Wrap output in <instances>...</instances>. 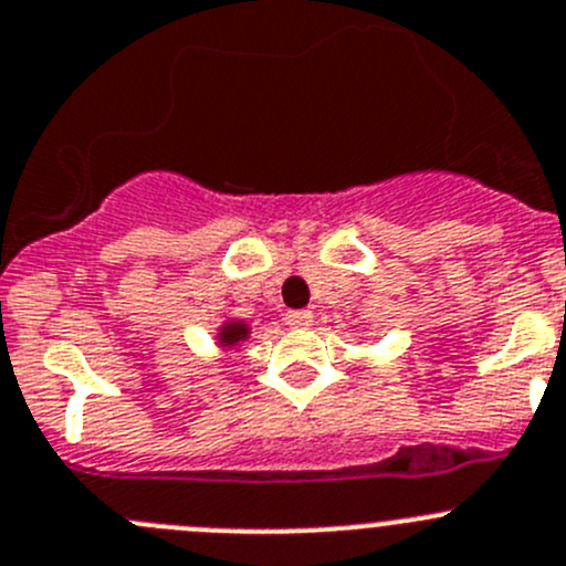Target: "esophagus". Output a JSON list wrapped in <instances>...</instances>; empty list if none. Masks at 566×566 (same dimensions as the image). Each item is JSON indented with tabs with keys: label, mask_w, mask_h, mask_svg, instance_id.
I'll return each mask as SVG.
<instances>
[{
	"label": "esophagus",
	"mask_w": 566,
	"mask_h": 566,
	"mask_svg": "<svg viewBox=\"0 0 566 566\" xmlns=\"http://www.w3.org/2000/svg\"><path fill=\"white\" fill-rule=\"evenodd\" d=\"M284 323H287L290 328H306V326H312V312L310 310H293L284 315Z\"/></svg>",
	"instance_id": "1"
}]
</instances>
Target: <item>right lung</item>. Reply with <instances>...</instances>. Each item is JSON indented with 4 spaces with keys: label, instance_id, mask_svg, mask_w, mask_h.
Returning <instances> with one entry per match:
<instances>
[{
    "label": "right lung",
    "instance_id": "right-lung-1",
    "mask_svg": "<svg viewBox=\"0 0 566 566\" xmlns=\"http://www.w3.org/2000/svg\"><path fill=\"white\" fill-rule=\"evenodd\" d=\"M249 337H251V326L249 321H243V317H227V321H221V326L216 328V345L221 350L234 348V345L245 343Z\"/></svg>",
    "mask_w": 566,
    "mask_h": 566
}]
</instances>
